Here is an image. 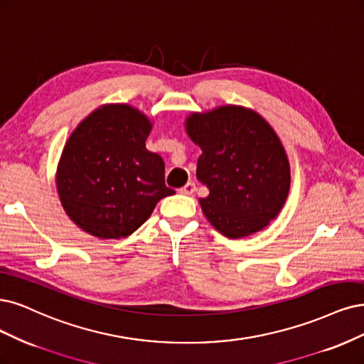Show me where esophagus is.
<instances>
[{
  "mask_svg": "<svg viewBox=\"0 0 364 364\" xmlns=\"http://www.w3.org/2000/svg\"><path fill=\"white\" fill-rule=\"evenodd\" d=\"M194 191H196V183L194 182H188L183 188H181V193L186 194V196L194 194Z\"/></svg>",
  "mask_w": 364,
  "mask_h": 364,
  "instance_id": "34e87169",
  "label": "esophagus"
}]
</instances>
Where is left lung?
<instances>
[{"mask_svg": "<svg viewBox=\"0 0 364 364\" xmlns=\"http://www.w3.org/2000/svg\"><path fill=\"white\" fill-rule=\"evenodd\" d=\"M185 131L202 149L196 176L209 190L198 200L208 221L232 240L265 229L291 188L289 159L271 124L252 108L221 105L191 112Z\"/></svg>", "mask_w": 364, "mask_h": 364, "instance_id": "left-lung-1", "label": "left lung"}]
</instances>
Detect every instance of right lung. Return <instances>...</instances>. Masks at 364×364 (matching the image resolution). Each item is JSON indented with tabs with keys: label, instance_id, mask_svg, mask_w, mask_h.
Instances as JSON below:
<instances>
[{
	"label": "right lung",
	"instance_id": "right-lung-1",
	"mask_svg": "<svg viewBox=\"0 0 364 364\" xmlns=\"http://www.w3.org/2000/svg\"><path fill=\"white\" fill-rule=\"evenodd\" d=\"M154 124L128 104H105L78 123L57 166L63 209L99 240L132 235L174 191L164 182V161L149 152Z\"/></svg>",
	"mask_w": 364,
	"mask_h": 364
}]
</instances>
